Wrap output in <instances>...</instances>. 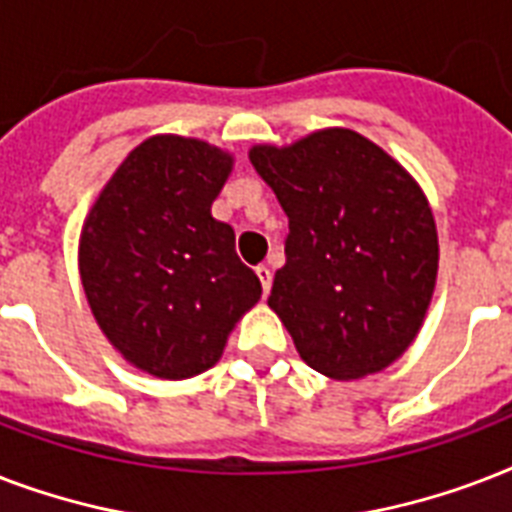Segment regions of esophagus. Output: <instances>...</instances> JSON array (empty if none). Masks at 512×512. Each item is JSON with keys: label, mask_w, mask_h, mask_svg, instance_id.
Wrapping results in <instances>:
<instances>
[{"label": "esophagus", "mask_w": 512, "mask_h": 512, "mask_svg": "<svg viewBox=\"0 0 512 512\" xmlns=\"http://www.w3.org/2000/svg\"><path fill=\"white\" fill-rule=\"evenodd\" d=\"M255 273H257V279H260V284H263V292L268 295V292H271V281H273L271 268H268V265H257Z\"/></svg>", "instance_id": "esophagus-1"}]
</instances>
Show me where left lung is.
I'll return each mask as SVG.
<instances>
[{
    "instance_id": "1",
    "label": "left lung",
    "mask_w": 512,
    "mask_h": 512,
    "mask_svg": "<svg viewBox=\"0 0 512 512\" xmlns=\"http://www.w3.org/2000/svg\"><path fill=\"white\" fill-rule=\"evenodd\" d=\"M249 162L289 220L268 305L300 358L335 380L393 364L436 287V223L420 185L353 130L257 146Z\"/></svg>"
}]
</instances>
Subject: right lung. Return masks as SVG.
<instances>
[{"label": "right lung", "mask_w": 512, "mask_h": 512, "mask_svg": "<svg viewBox=\"0 0 512 512\" xmlns=\"http://www.w3.org/2000/svg\"><path fill=\"white\" fill-rule=\"evenodd\" d=\"M231 156L201 140L140 143L95 201L79 271L90 308L143 372L185 380L215 364L225 337L260 300V279L212 217Z\"/></svg>", "instance_id": "1"}]
</instances>
